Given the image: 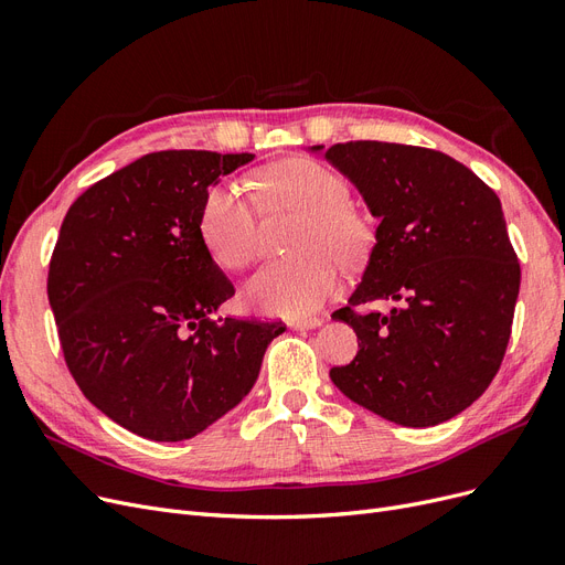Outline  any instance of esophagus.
I'll return each mask as SVG.
<instances>
[{"mask_svg":"<svg viewBox=\"0 0 565 565\" xmlns=\"http://www.w3.org/2000/svg\"><path fill=\"white\" fill-rule=\"evenodd\" d=\"M318 324H322V318L320 316H309V318L292 320V322H289V328H295V330H313V328H318Z\"/></svg>","mask_w":565,"mask_h":565,"instance_id":"obj_1","label":"esophagus"}]
</instances>
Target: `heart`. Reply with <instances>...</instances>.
Instances as JSON below:
<instances>
[{
  "mask_svg": "<svg viewBox=\"0 0 565 565\" xmlns=\"http://www.w3.org/2000/svg\"><path fill=\"white\" fill-rule=\"evenodd\" d=\"M268 204L301 212L292 249L297 256L256 273L247 299L259 311L297 318L332 292L337 264H355L370 247V221L349 202L347 179L316 160H285L262 174ZM200 237L212 259L231 270L259 256V212L243 183H221L204 198Z\"/></svg>",
  "mask_w": 565,
  "mask_h": 565,
  "instance_id": "obj_1",
  "label": "heart"
}]
</instances>
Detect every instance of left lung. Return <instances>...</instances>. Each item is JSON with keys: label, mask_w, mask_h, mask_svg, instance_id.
I'll return each mask as SVG.
<instances>
[{"label": "left lung", "mask_w": 565, "mask_h": 565, "mask_svg": "<svg viewBox=\"0 0 565 565\" xmlns=\"http://www.w3.org/2000/svg\"><path fill=\"white\" fill-rule=\"evenodd\" d=\"M324 158L380 218L363 280L332 313L358 334V353L330 377L388 422L419 429L446 422L490 386L511 337L521 264L500 198L431 148L349 141ZM377 298L399 306L356 311Z\"/></svg>", "instance_id": "obj_1"}]
</instances>
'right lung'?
Segmentation results:
<instances>
[{"label":"right lung","instance_id":"obj_1","mask_svg":"<svg viewBox=\"0 0 565 565\" xmlns=\"http://www.w3.org/2000/svg\"><path fill=\"white\" fill-rule=\"evenodd\" d=\"M252 152L160 150L67 210L46 295L84 396L131 434L183 440L241 403L285 324L212 313L235 295L200 237L221 177Z\"/></svg>","mask_w":565,"mask_h":565}]
</instances>
